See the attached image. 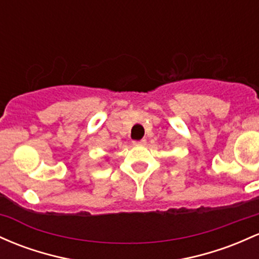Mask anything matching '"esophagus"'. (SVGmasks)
I'll list each match as a JSON object with an SVG mask.
<instances>
[{
    "instance_id": "1",
    "label": "esophagus",
    "mask_w": 259,
    "mask_h": 259,
    "mask_svg": "<svg viewBox=\"0 0 259 259\" xmlns=\"http://www.w3.org/2000/svg\"><path fill=\"white\" fill-rule=\"evenodd\" d=\"M133 144L135 146H143V145L146 144V139H143V140H138V141H133Z\"/></svg>"
}]
</instances>
